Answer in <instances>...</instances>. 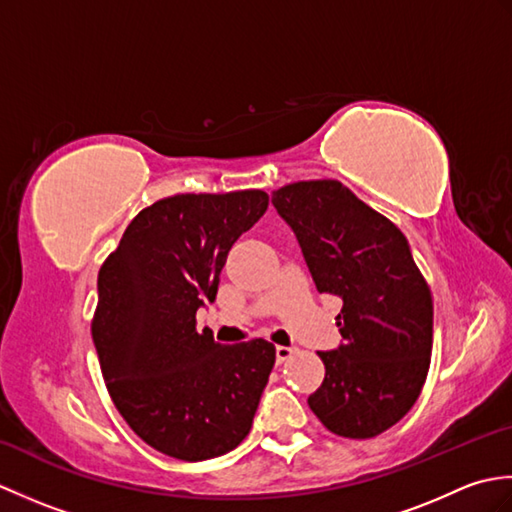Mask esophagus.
<instances>
[{
    "label": "esophagus",
    "mask_w": 512,
    "mask_h": 512,
    "mask_svg": "<svg viewBox=\"0 0 512 512\" xmlns=\"http://www.w3.org/2000/svg\"><path fill=\"white\" fill-rule=\"evenodd\" d=\"M277 361L279 363H284V361H288V358L292 356V354H295L297 350H295V347H286V345H277Z\"/></svg>",
    "instance_id": "esophagus-1"
}]
</instances>
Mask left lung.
<instances>
[{"label": "left lung", "instance_id": "obj_1", "mask_svg": "<svg viewBox=\"0 0 512 512\" xmlns=\"http://www.w3.org/2000/svg\"><path fill=\"white\" fill-rule=\"evenodd\" d=\"M295 231L314 286L343 299V345L319 352L321 387L308 398L323 427L369 440L416 405L433 345V301L400 228L339 180H301L273 191Z\"/></svg>", "mask_w": 512, "mask_h": 512}]
</instances>
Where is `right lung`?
Segmentation results:
<instances>
[{
  "label": "right lung",
  "mask_w": 512,
  "mask_h": 512,
  "mask_svg": "<svg viewBox=\"0 0 512 512\" xmlns=\"http://www.w3.org/2000/svg\"><path fill=\"white\" fill-rule=\"evenodd\" d=\"M268 209L259 189L180 193L140 211L99 270L92 339L105 387L149 447L202 462L242 442L275 365V345H220L195 330L226 255Z\"/></svg>",
  "instance_id": "obj_1"
}]
</instances>
